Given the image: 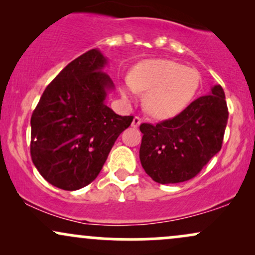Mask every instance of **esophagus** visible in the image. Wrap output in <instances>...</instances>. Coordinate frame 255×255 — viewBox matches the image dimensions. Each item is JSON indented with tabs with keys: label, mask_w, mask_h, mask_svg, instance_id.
<instances>
[{
	"label": "esophagus",
	"mask_w": 255,
	"mask_h": 255,
	"mask_svg": "<svg viewBox=\"0 0 255 255\" xmlns=\"http://www.w3.org/2000/svg\"><path fill=\"white\" fill-rule=\"evenodd\" d=\"M140 124H141V119H140L139 116H135V118L133 119V122H131V127H134V128L139 127Z\"/></svg>",
	"instance_id": "1"
}]
</instances>
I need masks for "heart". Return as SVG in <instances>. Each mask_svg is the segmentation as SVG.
Segmentation results:
<instances>
[{"label": "heart", "instance_id": "heart-1", "mask_svg": "<svg viewBox=\"0 0 255 255\" xmlns=\"http://www.w3.org/2000/svg\"><path fill=\"white\" fill-rule=\"evenodd\" d=\"M200 83L197 69L165 58L142 61L128 75L131 90L147 92L145 109L156 119L174 118L186 109L197 95ZM131 90H124L126 98L130 97Z\"/></svg>", "mask_w": 255, "mask_h": 255}]
</instances>
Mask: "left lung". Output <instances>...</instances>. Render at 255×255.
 I'll list each match as a JSON object with an SVG mask.
<instances>
[{
  "mask_svg": "<svg viewBox=\"0 0 255 255\" xmlns=\"http://www.w3.org/2000/svg\"><path fill=\"white\" fill-rule=\"evenodd\" d=\"M228 107L221 85L192 102L175 118L141 124L140 162L158 183H178L197 176L222 148Z\"/></svg>",
  "mask_w": 255,
  "mask_h": 255,
  "instance_id": "left-lung-1",
  "label": "left lung"
}]
</instances>
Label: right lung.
<instances>
[{"instance_id":"obj_1","label":"right lung","mask_w":255,"mask_h":255,"mask_svg":"<svg viewBox=\"0 0 255 255\" xmlns=\"http://www.w3.org/2000/svg\"><path fill=\"white\" fill-rule=\"evenodd\" d=\"M107 62L97 49L75 58L46 86L32 113V162L57 188L77 191L92 182L133 121L105 104L114 89L103 72Z\"/></svg>"}]
</instances>
